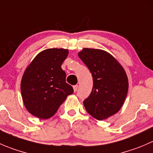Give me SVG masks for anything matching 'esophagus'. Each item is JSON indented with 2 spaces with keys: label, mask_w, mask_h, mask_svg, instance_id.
<instances>
[{
  "label": "esophagus",
  "mask_w": 153,
  "mask_h": 153,
  "mask_svg": "<svg viewBox=\"0 0 153 153\" xmlns=\"http://www.w3.org/2000/svg\"><path fill=\"white\" fill-rule=\"evenodd\" d=\"M78 85H75V86H73V90H74V92H76L77 90H78Z\"/></svg>",
  "instance_id": "34e87169"
}]
</instances>
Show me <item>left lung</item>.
<instances>
[{
  "instance_id": "1",
  "label": "left lung",
  "mask_w": 153,
  "mask_h": 153,
  "mask_svg": "<svg viewBox=\"0 0 153 153\" xmlns=\"http://www.w3.org/2000/svg\"><path fill=\"white\" fill-rule=\"evenodd\" d=\"M78 57L90 69L93 87L84 101L86 111L93 117L102 120L122 108L128 90L125 70L111 54L100 49L85 48Z\"/></svg>"
}]
</instances>
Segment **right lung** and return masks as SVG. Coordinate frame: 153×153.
Wrapping results in <instances>:
<instances>
[{
	"label": "right lung",
	"mask_w": 153,
	"mask_h": 153,
	"mask_svg": "<svg viewBox=\"0 0 153 153\" xmlns=\"http://www.w3.org/2000/svg\"><path fill=\"white\" fill-rule=\"evenodd\" d=\"M69 51L48 48L41 51L25 69L21 82V93L26 109L39 119L54 116L73 88L66 82L61 69Z\"/></svg>",
	"instance_id": "add662e5"
}]
</instances>
